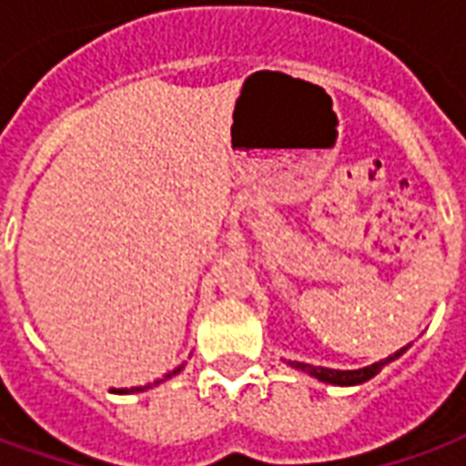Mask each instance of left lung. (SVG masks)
<instances>
[{
	"label": "left lung",
	"mask_w": 466,
	"mask_h": 466,
	"mask_svg": "<svg viewBox=\"0 0 466 466\" xmlns=\"http://www.w3.org/2000/svg\"><path fill=\"white\" fill-rule=\"evenodd\" d=\"M407 350V347H401L400 351H394V354H390L387 360H380L374 361V364H370V367H364V370H327V367H312V364H304V361H292V367H297V370L302 371H309L312 377H317L319 381H327V384H339V387H351V384H361V381L371 380L377 371H381V367L384 364H390V361H394L397 357H400L401 351Z\"/></svg>",
	"instance_id": "obj_1"
}]
</instances>
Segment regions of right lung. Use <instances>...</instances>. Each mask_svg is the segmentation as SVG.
Instances as JSON below:
<instances>
[{
    "mask_svg": "<svg viewBox=\"0 0 466 466\" xmlns=\"http://www.w3.org/2000/svg\"><path fill=\"white\" fill-rule=\"evenodd\" d=\"M177 371H179V370H174V371H169V374H164L162 380H154V384H159V381H164L167 377H172V374H177ZM144 390H147V387H132V390H119V391L124 394V391H144Z\"/></svg>",
    "mask_w": 466,
    "mask_h": 466,
    "instance_id": "obj_1",
    "label": "right lung"
}]
</instances>
